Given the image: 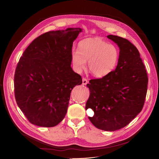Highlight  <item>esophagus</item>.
I'll return each mask as SVG.
<instances>
[{"instance_id":"esophagus-1","label":"esophagus","mask_w":159,"mask_h":159,"mask_svg":"<svg viewBox=\"0 0 159 159\" xmlns=\"http://www.w3.org/2000/svg\"><path fill=\"white\" fill-rule=\"evenodd\" d=\"M88 84V80H86L85 78H83V79H82V84L84 85H87Z\"/></svg>"}]
</instances>
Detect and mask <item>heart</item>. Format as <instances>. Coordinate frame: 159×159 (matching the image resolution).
<instances>
[{
	"mask_svg": "<svg viewBox=\"0 0 159 159\" xmlns=\"http://www.w3.org/2000/svg\"><path fill=\"white\" fill-rule=\"evenodd\" d=\"M79 49L71 52V61L77 72L85 68L95 77L103 78L112 72L118 64L119 51L117 46L100 38H88L80 42Z\"/></svg>",
	"mask_w": 159,
	"mask_h": 159,
	"instance_id": "heart-1",
	"label": "heart"
}]
</instances>
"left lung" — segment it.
Wrapping results in <instances>:
<instances>
[{"instance_id":"8db88e82","label":"left lung","mask_w":159,"mask_h":159,"mask_svg":"<svg viewBox=\"0 0 159 159\" xmlns=\"http://www.w3.org/2000/svg\"><path fill=\"white\" fill-rule=\"evenodd\" d=\"M119 48L114 71L87 84L89 97L85 109L93 110L89 119L99 129L115 131L131 122L141 111L147 95L148 77L137 48L125 38L108 35Z\"/></svg>"}]
</instances>
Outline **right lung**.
Listing matches in <instances>:
<instances>
[{
  "label": "right lung",
  "mask_w": 159,
  "mask_h": 159,
  "mask_svg": "<svg viewBox=\"0 0 159 159\" xmlns=\"http://www.w3.org/2000/svg\"><path fill=\"white\" fill-rule=\"evenodd\" d=\"M80 28L50 31L34 40L19 60L14 78L18 107L32 124L51 127L65 117L71 91L82 84L72 70L73 42Z\"/></svg>",
  "instance_id": "right-lung-1"
}]
</instances>
